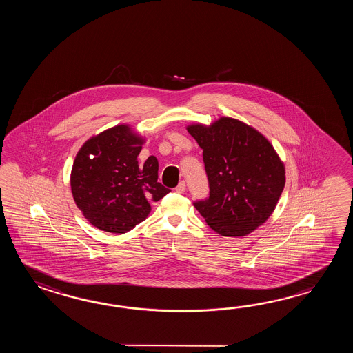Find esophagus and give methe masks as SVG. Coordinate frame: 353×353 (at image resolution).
<instances>
[{
    "instance_id": "34e87169",
    "label": "esophagus",
    "mask_w": 353,
    "mask_h": 353,
    "mask_svg": "<svg viewBox=\"0 0 353 353\" xmlns=\"http://www.w3.org/2000/svg\"><path fill=\"white\" fill-rule=\"evenodd\" d=\"M185 189H187L185 181H180L179 184H178V187L175 188V192L179 193V194H183V193L185 192Z\"/></svg>"
}]
</instances>
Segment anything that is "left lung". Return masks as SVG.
Returning a JSON list of instances; mask_svg holds the SVG:
<instances>
[{
  "label": "left lung",
  "instance_id": "8db88e82",
  "mask_svg": "<svg viewBox=\"0 0 353 353\" xmlns=\"http://www.w3.org/2000/svg\"><path fill=\"white\" fill-rule=\"evenodd\" d=\"M203 149L210 198L195 202L207 225L221 236L242 237L263 225L285 187V165L270 141L248 123L219 117L190 123Z\"/></svg>",
  "mask_w": 353,
  "mask_h": 353
}]
</instances>
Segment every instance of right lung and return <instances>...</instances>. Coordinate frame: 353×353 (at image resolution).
<instances>
[{"label": "right lung", "mask_w": 353, "mask_h": 353, "mask_svg": "<svg viewBox=\"0 0 353 353\" xmlns=\"http://www.w3.org/2000/svg\"><path fill=\"white\" fill-rule=\"evenodd\" d=\"M145 137L122 123L92 136L77 152L70 172L75 204L90 225L105 232L126 233L145 221L151 202L170 190L158 181L159 163L137 157Z\"/></svg>", "instance_id": "obj_1"}]
</instances>
